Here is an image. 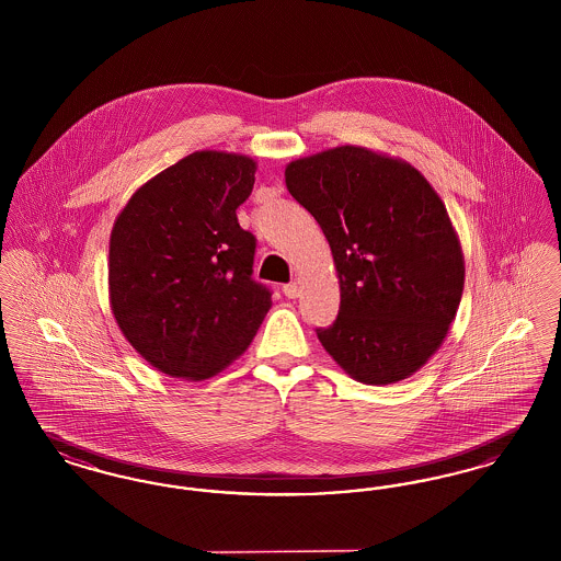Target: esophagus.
Returning <instances> with one entry per match:
<instances>
[{
  "mask_svg": "<svg viewBox=\"0 0 561 561\" xmlns=\"http://www.w3.org/2000/svg\"><path fill=\"white\" fill-rule=\"evenodd\" d=\"M284 294L288 296V298H298L300 296V288H298V284H286L284 286Z\"/></svg>",
  "mask_w": 561,
  "mask_h": 561,
  "instance_id": "esophagus-1",
  "label": "esophagus"
}]
</instances>
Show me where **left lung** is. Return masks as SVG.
<instances>
[{
	"label": "left lung",
	"mask_w": 561,
	"mask_h": 561,
	"mask_svg": "<svg viewBox=\"0 0 561 561\" xmlns=\"http://www.w3.org/2000/svg\"><path fill=\"white\" fill-rule=\"evenodd\" d=\"M286 187L330 243L341 309L318 339L364 385L421 370L456 318L465 259L435 188L408 161L334 147L286 165Z\"/></svg>",
	"instance_id": "obj_1"
}]
</instances>
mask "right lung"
<instances>
[{"label":"right lung","mask_w":561,"mask_h":561,"mask_svg":"<svg viewBox=\"0 0 561 561\" xmlns=\"http://www.w3.org/2000/svg\"><path fill=\"white\" fill-rule=\"evenodd\" d=\"M256 161L195 151L147 181L108 241V302L126 341L160 373L204 380L252 343L271 290L252 279L256 240L236 210Z\"/></svg>","instance_id":"1"}]
</instances>
